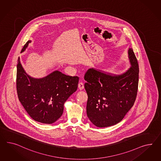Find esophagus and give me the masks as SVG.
Returning <instances> with one entry per match:
<instances>
[{
    "instance_id": "esophagus-1",
    "label": "esophagus",
    "mask_w": 161,
    "mask_h": 161,
    "mask_svg": "<svg viewBox=\"0 0 161 161\" xmlns=\"http://www.w3.org/2000/svg\"><path fill=\"white\" fill-rule=\"evenodd\" d=\"M78 88L80 90H83L84 88V83L83 82H80L78 83Z\"/></svg>"
}]
</instances>
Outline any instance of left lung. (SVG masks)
Returning <instances> with one entry per match:
<instances>
[{
	"mask_svg": "<svg viewBox=\"0 0 161 161\" xmlns=\"http://www.w3.org/2000/svg\"><path fill=\"white\" fill-rule=\"evenodd\" d=\"M130 67L121 74L106 72L95 68L87 70V117L97 127L113 126L124 118L136 97L139 67L131 48L128 50Z\"/></svg>",
	"mask_w": 161,
	"mask_h": 161,
	"instance_id": "obj_1",
	"label": "left lung"
}]
</instances>
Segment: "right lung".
<instances>
[{"mask_svg":"<svg viewBox=\"0 0 161 161\" xmlns=\"http://www.w3.org/2000/svg\"><path fill=\"white\" fill-rule=\"evenodd\" d=\"M27 41L21 53L26 50ZM79 78L55 70L43 78H34L26 73L18 58L16 88L18 97L26 112L35 121L50 124L60 118L64 104L76 92Z\"/></svg>","mask_w":161,"mask_h":161,"instance_id":"1","label":"right lung"}]
</instances>
